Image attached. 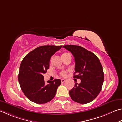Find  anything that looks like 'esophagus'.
<instances>
[{
    "mask_svg": "<svg viewBox=\"0 0 122 122\" xmlns=\"http://www.w3.org/2000/svg\"><path fill=\"white\" fill-rule=\"evenodd\" d=\"M65 81H66V80H65V79H62L61 80L62 83H64V82H65Z\"/></svg>",
    "mask_w": 122,
    "mask_h": 122,
    "instance_id": "1",
    "label": "esophagus"
}]
</instances>
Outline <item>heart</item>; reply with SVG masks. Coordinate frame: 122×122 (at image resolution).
Masks as SVG:
<instances>
[{"mask_svg": "<svg viewBox=\"0 0 122 122\" xmlns=\"http://www.w3.org/2000/svg\"><path fill=\"white\" fill-rule=\"evenodd\" d=\"M68 53H64V54H63L62 55V58H63V57H65V56H66V55H68ZM67 71H62L61 72L60 75L62 76H65L66 75V74H67Z\"/></svg>", "mask_w": 122, "mask_h": 122, "instance_id": "b5f03b06", "label": "heart"}]
</instances>
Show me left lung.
Returning <instances> with one entry per match:
<instances>
[{"mask_svg": "<svg viewBox=\"0 0 122 122\" xmlns=\"http://www.w3.org/2000/svg\"><path fill=\"white\" fill-rule=\"evenodd\" d=\"M63 47L73 55L75 62L74 77L81 80V83H75L74 87L69 90L70 96L81 104L92 102L100 92L104 81L100 60L93 53L80 46L69 45Z\"/></svg>", "mask_w": 122, "mask_h": 122, "instance_id": "1", "label": "left lung"}]
</instances>
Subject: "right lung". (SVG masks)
Masks as SVG:
<instances>
[{
    "mask_svg": "<svg viewBox=\"0 0 122 122\" xmlns=\"http://www.w3.org/2000/svg\"><path fill=\"white\" fill-rule=\"evenodd\" d=\"M62 46L39 47L27 54L20 66L18 81L22 92L32 102L44 104L53 100L60 85V79L45 83L43 74L49 69L51 57Z\"/></svg>",
    "mask_w": 122,
    "mask_h": 122,
    "instance_id": "right-lung-1",
    "label": "right lung"
}]
</instances>
